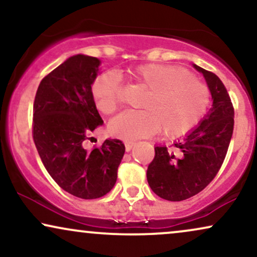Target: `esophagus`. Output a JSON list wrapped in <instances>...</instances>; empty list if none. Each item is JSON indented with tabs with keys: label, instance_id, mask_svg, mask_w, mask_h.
I'll list each match as a JSON object with an SVG mask.
<instances>
[{
	"label": "esophagus",
	"instance_id": "1",
	"mask_svg": "<svg viewBox=\"0 0 257 257\" xmlns=\"http://www.w3.org/2000/svg\"><path fill=\"white\" fill-rule=\"evenodd\" d=\"M136 145V143L135 142H132V141H126L125 142V149H126V151H131L132 150V148L133 146Z\"/></svg>",
	"mask_w": 257,
	"mask_h": 257
}]
</instances>
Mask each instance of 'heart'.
<instances>
[{"label":"heart","mask_w":257,"mask_h":257,"mask_svg":"<svg viewBox=\"0 0 257 257\" xmlns=\"http://www.w3.org/2000/svg\"><path fill=\"white\" fill-rule=\"evenodd\" d=\"M137 86L146 88L139 111H125L109 122V131L126 141L146 138L163 130L168 138L191 131L204 116L210 102L209 88L186 69L166 63H144L128 71ZM91 93L96 108L111 114L122 100L120 80L112 72L93 80Z\"/></svg>","instance_id":"obj_1"}]
</instances>
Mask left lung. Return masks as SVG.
<instances>
[{
	"mask_svg": "<svg viewBox=\"0 0 257 257\" xmlns=\"http://www.w3.org/2000/svg\"><path fill=\"white\" fill-rule=\"evenodd\" d=\"M203 73L212 96V107L194 131L172 146H156L146 177L163 199L179 202L197 195L217 175L234 131V106L225 86L215 73Z\"/></svg>",
	"mask_w": 257,
	"mask_h": 257,
	"instance_id": "8db88e82",
	"label": "left lung"
}]
</instances>
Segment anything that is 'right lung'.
Returning a JSON list of instances; mask_svg holds the SVG:
<instances>
[{
  "mask_svg": "<svg viewBox=\"0 0 257 257\" xmlns=\"http://www.w3.org/2000/svg\"><path fill=\"white\" fill-rule=\"evenodd\" d=\"M99 65L93 56H71L41 80L33 106V139L43 165L60 188L82 199L111 191L125 153L119 139L84 148L104 124L91 93Z\"/></svg>",
  "mask_w": 257,
  "mask_h": 257,
  "instance_id": "add662e5",
  "label": "right lung"
}]
</instances>
